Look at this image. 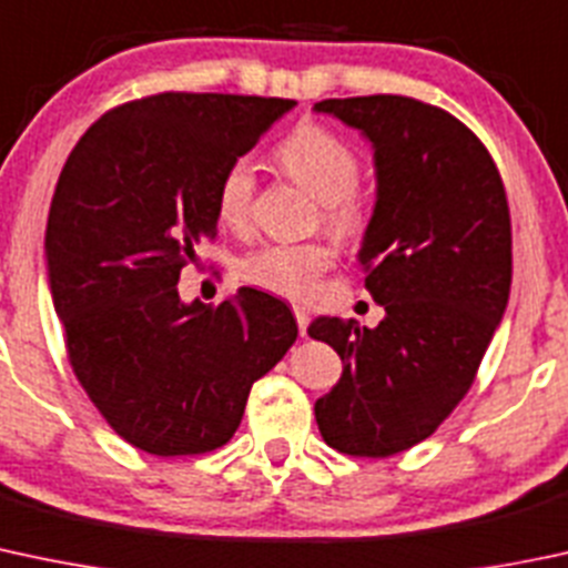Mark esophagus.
I'll return each instance as SVG.
<instances>
[{
	"mask_svg": "<svg viewBox=\"0 0 568 568\" xmlns=\"http://www.w3.org/2000/svg\"><path fill=\"white\" fill-rule=\"evenodd\" d=\"M294 315H296V324H300V334L304 337V332H307V324H310V315L304 307H294Z\"/></svg>",
	"mask_w": 568,
	"mask_h": 568,
	"instance_id": "esophagus-1",
	"label": "esophagus"
}]
</instances>
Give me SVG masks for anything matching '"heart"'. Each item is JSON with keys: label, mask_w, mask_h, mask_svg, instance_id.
Returning a JSON list of instances; mask_svg holds the SVG:
<instances>
[{"label": "heart", "mask_w": 568, "mask_h": 568, "mask_svg": "<svg viewBox=\"0 0 568 568\" xmlns=\"http://www.w3.org/2000/svg\"><path fill=\"white\" fill-rule=\"evenodd\" d=\"M274 160L283 174L304 193L324 204V223L337 236L362 234L369 220L367 195L356 187L359 158L354 146L321 124H300L277 149ZM255 174L247 160L223 169L214 187V212L231 231H247L253 217ZM334 264V247L326 242H268L239 261V277L255 288L285 300H304L315 291L321 274Z\"/></svg>", "instance_id": "heart-1"}]
</instances>
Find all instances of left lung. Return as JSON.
Masks as SVG:
<instances>
[{"label": "left lung", "mask_w": 568, "mask_h": 568, "mask_svg": "<svg viewBox=\"0 0 568 568\" xmlns=\"http://www.w3.org/2000/svg\"><path fill=\"white\" fill-rule=\"evenodd\" d=\"M313 111L373 146L359 264L384 307L375 329L310 324L343 359L315 422L343 455L389 457L429 438L474 384L509 302V204L485 143L452 113L399 94L321 100Z\"/></svg>", "instance_id": "obj_1"}]
</instances>
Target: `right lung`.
Here are the masks:
<instances>
[{
	"instance_id": "right-lung-1",
	"label": "right lung",
	"mask_w": 568,
	"mask_h": 568,
	"mask_svg": "<svg viewBox=\"0 0 568 568\" xmlns=\"http://www.w3.org/2000/svg\"><path fill=\"white\" fill-rule=\"evenodd\" d=\"M296 105L165 92L100 116L70 152L45 229V272L89 399L135 449L229 444L250 386L294 345L288 304L239 288L182 302L179 272L217 231L214 187Z\"/></svg>"
}]
</instances>
